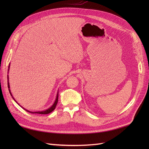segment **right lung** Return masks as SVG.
Masks as SVG:
<instances>
[{
  "label": "right lung",
  "mask_w": 149,
  "mask_h": 149,
  "mask_svg": "<svg viewBox=\"0 0 149 149\" xmlns=\"http://www.w3.org/2000/svg\"><path fill=\"white\" fill-rule=\"evenodd\" d=\"M9 69H10V65H9V66H8V73H8V72H9ZM7 81H8L7 83H8V91H9V93H10V94L11 96H12V98L13 99V100H14V101L18 104H19L20 107H22V108H23V109H25L26 111H27V112H30V113H33V114L35 113V114H47L50 113V112H52L53 111H54V109H55V107H56V104H57V103H58V93H57V94H56V99H55V102H54V103L53 104V105H52L51 107H49V108H48V109H47L46 110H44V111H29V110H27V109H25V108L23 107L22 106H21L18 103V102L15 101L14 97H13L12 94V93H11V91H10V89L9 78H8V75H7Z\"/></svg>",
  "instance_id": "add662e5"
}]
</instances>
